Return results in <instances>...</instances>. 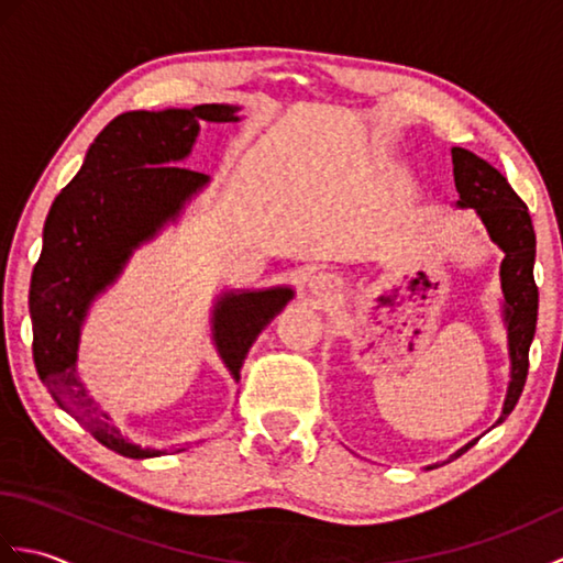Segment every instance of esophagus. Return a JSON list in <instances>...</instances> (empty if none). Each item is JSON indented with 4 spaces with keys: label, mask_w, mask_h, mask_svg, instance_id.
<instances>
[{
    "label": "esophagus",
    "mask_w": 563,
    "mask_h": 563,
    "mask_svg": "<svg viewBox=\"0 0 563 563\" xmlns=\"http://www.w3.org/2000/svg\"><path fill=\"white\" fill-rule=\"evenodd\" d=\"M309 285H312L314 292L319 295V292H324V290H327V278H321V275H319V278H314V280L309 283Z\"/></svg>",
    "instance_id": "obj_1"
}]
</instances>
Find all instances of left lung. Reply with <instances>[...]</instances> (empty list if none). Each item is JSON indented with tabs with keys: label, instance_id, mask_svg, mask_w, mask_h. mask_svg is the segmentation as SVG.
<instances>
[{
	"label": "left lung",
	"instance_id": "8db88e82",
	"mask_svg": "<svg viewBox=\"0 0 563 563\" xmlns=\"http://www.w3.org/2000/svg\"><path fill=\"white\" fill-rule=\"evenodd\" d=\"M452 172L454 186H457L460 208H474L479 212L494 242L504 249V263H500V285L506 297V324L510 345V387L498 423L516 409L522 394L525 379L530 367V343L537 327V305L540 292L532 275L534 266V227L528 206L512 190L508 178L494 169L492 164L476 157L470 150L452 147ZM476 442V440H474ZM474 442L464 445L450 460L460 457Z\"/></svg>",
	"mask_w": 563,
	"mask_h": 563
}]
</instances>
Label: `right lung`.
I'll list each match as a JSON object with an SVG mask.
<instances>
[{
	"label": "right lung",
	"mask_w": 563,
	"mask_h": 563,
	"mask_svg": "<svg viewBox=\"0 0 563 563\" xmlns=\"http://www.w3.org/2000/svg\"><path fill=\"white\" fill-rule=\"evenodd\" d=\"M234 111V106L202 103L190 111H130L113 118L47 212L29 290L35 373L59 409L123 457H159L186 448L133 445L109 413L99 411L75 375L81 319L93 297L121 273L130 251L176 218L184 202L208 184L206 174L178 166L194 147L198 123H230L236 121ZM290 297L288 288L222 297L214 309V343L234 377L258 333Z\"/></svg>",
	"instance_id": "add662e5"
}]
</instances>
